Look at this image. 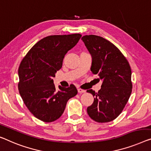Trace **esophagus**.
Returning <instances> with one entry per match:
<instances>
[{
    "instance_id": "1",
    "label": "esophagus",
    "mask_w": 151,
    "mask_h": 151,
    "mask_svg": "<svg viewBox=\"0 0 151 151\" xmlns=\"http://www.w3.org/2000/svg\"><path fill=\"white\" fill-rule=\"evenodd\" d=\"M78 93H85V91H85V90H84V89H81V88H78Z\"/></svg>"
}]
</instances>
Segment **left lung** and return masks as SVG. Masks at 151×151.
Masks as SVG:
<instances>
[{"instance_id": "8db88e82", "label": "left lung", "mask_w": 151, "mask_h": 151, "mask_svg": "<svg viewBox=\"0 0 151 151\" xmlns=\"http://www.w3.org/2000/svg\"><path fill=\"white\" fill-rule=\"evenodd\" d=\"M81 40L91 55V71L102 80L98 93L87 91L94 97L87 114L96 122H110L121 113L132 93L131 67L121 51L108 40L96 35L83 36Z\"/></svg>"}]
</instances>
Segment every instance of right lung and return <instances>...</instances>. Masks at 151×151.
I'll list each match as a JSON object with an SVG mask.
<instances>
[{"label": "right lung", "mask_w": 151, "mask_h": 151, "mask_svg": "<svg viewBox=\"0 0 151 151\" xmlns=\"http://www.w3.org/2000/svg\"><path fill=\"white\" fill-rule=\"evenodd\" d=\"M81 37L80 34L51 35L37 42L20 63L18 89L24 103L36 118L52 122L64 112L66 103L78 91L75 85L56 90L53 77L62 68L66 53Z\"/></svg>", "instance_id": "right-lung-1"}]
</instances>
